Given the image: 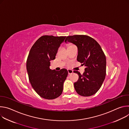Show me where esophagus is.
Listing matches in <instances>:
<instances>
[{
    "label": "esophagus",
    "mask_w": 129,
    "mask_h": 129,
    "mask_svg": "<svg viewBox=\"0 0 129 129\" xmlns=\"http://www.w3.org/2000/svg\"><path fill=\"white\" fill-rule=\"evenodd\" d=\"M67 71H68V75L72 74V73H73V70H71V69H68V70H67Z\"/></svg>",
    "instance_id": "1"
}]
</instances>
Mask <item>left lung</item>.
<instances>
[{
    "label": "left lung",
    "instance_id": "1",
    "mask_svg": "<svg viewBox=\"0 0 129 129\" xmlns=\"http://www.w3.org/2000/svg\"><path fill=\"white\" fill-rule=\"evenodd\" d=\"M65 42L77 46V60L85 66L83 75L73 71L79 77L74 83L76 92L83 96L94 94L101 87L106 73V58L101 46L94 39L86 35L68 36Z\"/></svg>",
    "mask_w": 129,
    "mask_h": 129
}]
</instances>
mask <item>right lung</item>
Here are the masks:
<instances>
[{"label": "right lung", "instance_id": "right-lung-1", "mask_svg": "<svg viewBox=\"0 0 129 129\" xmlns=\"http://www.w3.org/2000/svg\"><path fill=\"white\" fill-rule=\"evenodd\" d=\"M66 37L43 36L31 47L27 59L26 69L31 86L42 98L53 100L62 93L68 71L50 69L61 44Z\"/></svg>", "mask_w": 129, "mask_h": 129}]
</instances>
